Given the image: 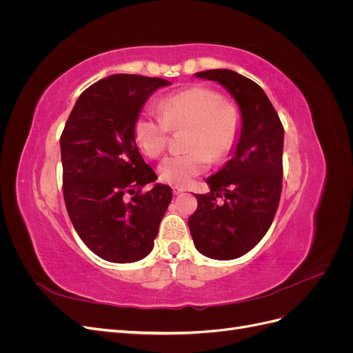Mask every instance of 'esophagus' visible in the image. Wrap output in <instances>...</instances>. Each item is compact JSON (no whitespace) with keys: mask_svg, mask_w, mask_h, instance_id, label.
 Listing matches in <instances>:
<instances>
[{"mask_svg":"<svg viewBox=\"0 0 353 353\" xmlns=\"http://www.w3.org/2000/svg\"><path fill=\"white\" fill-rule=\"evenodd\" d=\"M172 193L175 194V196H178V194H181V193H184V188L183 187H172Z\"/></svg>","mask_w":353,"mask_h":353,"instance_id":"34e87169","label":"esophagus"}]
</instances>
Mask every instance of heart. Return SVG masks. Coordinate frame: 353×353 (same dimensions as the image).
I'll return each instance as SVG.
<instances>
[{"mask_svg": "<svg viewBox=\"0 0 353 353\" xmlns=\"http://www.w3.org/2000/svg\"><path fill=\"white\" fill-rule=\"evenodd\" d=\"M159 114L143 113L134 123V138L141 153L159 157L168 144L169 130L188 128L185 148L190 152L165 157L157 168L160 181L184 187L205 172L212 159L225 157L237 140L239 113L210 88L191 87L162 99Z\"/></svg>", "mask_w": 353, "mask_h": 353, "instance_id": "heart-1", "label": "heart"}]
</instances>
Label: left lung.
Masks as SVG:
<instances>
[{"mask_svg": "<svg viewBox=\"0 0 353 353\" xmlns=\"http://www.w3.org/2000/svg\"><path fill=\"white\" fill-rule=\"evenodd\" d=\"M218 82L240 110L231 159L206 178L209 194H194L188 218L196 249L210 259L231 261L250 252L270 230L281 196L284 130L265 91L230 69L194 73ZM224 196L219 203L216 199Z\"/></svg>", "mask_w": 353, "mask_h": 353, "instance_id": "obj_1", "label": "left lung"}]
</instances>
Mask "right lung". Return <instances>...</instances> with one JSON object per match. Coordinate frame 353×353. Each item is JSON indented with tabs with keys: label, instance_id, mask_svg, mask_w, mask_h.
<instances>
[{
	"label": "right lung",
	"instance_id": "1",
	"mask_svg": "<svg viewBox=\"0 0 353 353\" xmlns=\"http://www.w3.org/2000/svg\"><path fill=\"white\" fill-rule=\"evenodd\" d=\"M169 81L112 74L85 90L60 138L63 194L81 240L101 259L141 261L153 250L160 221L172 200L138 152L134 123L145 101ZM132 197L128 198L127 194Z\"/></svg>",
	"mask_w": 353,
	"mask_h": 353
}]
</instances>
